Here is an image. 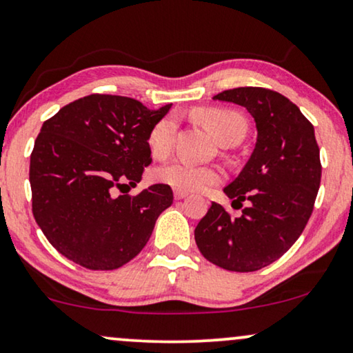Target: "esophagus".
<instances>
[{"mask_svg":"<svg viewBox=\"0 0 353 353\" xmlns=\"http://www.w3.org/2000/svg\"><path fill=\"white\" fill-rule=\"evenodd\" d=\"M188 196V193L186 191H180V190H175V199H183V198H186Z\"/></svg>","mask_w":353,"mask_h":353,"instance_id":"1","label":"esophagus"}]
</instances>
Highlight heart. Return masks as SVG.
I'll list each match as a JSON object with an SVG mask.
<instances>
[{"instance_id":"b5f03b06","label":"heart","mask_w":353,"mask_h":353,"mask_svg":"<svg viewBox=\"0 0 353 353\" xmlns=\"http://www.w3.org/2000/svg\"><path fill=\"white\" fill-rule=\"evenodd\" d=\"M194 118L208 128L222 145H235L248 131V123L241 113L228 108H198ZM178 126L175 113H168L154 123L148 136L150 152L155 159H165L172 152L173 137ZM155 180L180 191H204L222 180V172L217 167L196 165L186 160H175L155 170Z\"/></svg>"}]
</instances>
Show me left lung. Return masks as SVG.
<instances>
[{
  "mask_svg": "<svg viewBox=\"0 0 353 353\" xmlns=\"http://www.w3.org/2000/svg\"><path fill=\"white\" fill-rule=\"evenodd\" d=\"M214 99L245 107L258 128L250 160L223 188L233 204L243 208L246 200L249 208L233 217L212 203L196 225L194 240L219 268L259 271L287 253L313 212L321 183L314 128L294 102L264 87H236Z\"/></svg>",
  "mask_w": 353,
  "mask_h": 353,
  "instance_id": "left-lung-1",
  "label": "left lung"
}]
</instances>
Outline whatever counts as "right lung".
Segmentation results:
<instances>
[{
    "mask_svg": "<svg viewBox=\"0 0 353 353\" xmlns=\"http://www.w3.org/2000/svg\"><path fill=\"white\" fill-rule=\"evenodd\" d=\"M168 110L92 94L43 123L30 154L32 212L58 253L92 271L118 269L141 253L173 191H117L141 181L152 162L149 131Z\"/></svg>",
    "mask_w": 353,
    "mask_h": 353,
    "instance_id": "1",
    "label": "right lung"
}]
</instances>
